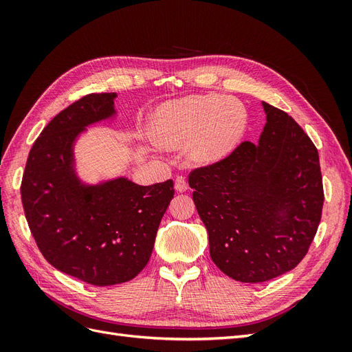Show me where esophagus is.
<instances>
[{"instance_id": "obj_1", "label": "esophagus", "mask_w": 352, "mask_h": 352, "mask_svg": "<svg viewBox=\"0 0 352 352\" xmlns=\"http://www.w3.org/2000/svg\"><path fill=\"white\" fill-rule=\"evenodd\" d=\"M175 189L177 190V192H185V190L188 189V182L184 176H177L176 180H175Z\"/></svg>"}]
</instances>
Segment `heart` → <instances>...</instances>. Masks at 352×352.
Wrapping results in <instances>:
<instances>
[{
    "mask_svg": "<svg viewBox=\"0 0 352 352\" xmlns=\"http://www.w3.org/2000/svg\"><path fill=\"white\" fill-rule=\"evenodd\" d=\"M248 122V110L236 98L220 94L189 95L158 109L153 138L163 148H176L186 142L189 162L208 166L235 151Z\"/></svg>",
    "mask_w": 352,
    "mask_h": 352,
    "instance_id": "1",
    "label": "heart"
}]
</instances>
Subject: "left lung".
<instances>
[{"label":"left lung","mask_w":352,"mask_h":352,"mask_svg":"<svg viewBox=\"0 0 352 352\" xmlns=\"http://www.w3.org/2000/svg\"><path fill=\"white\" fill-rule=\"evenodd\" d=\"M258 144L189 175L210 255L229 278L260 283L296 267L322 219L318 153L291 116L261 101Z\"/></svg>","instance_id":"8db88e82"}]
</instances>
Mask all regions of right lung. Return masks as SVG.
<instances>
[{
    "label": "right lung",
    "instance_id": "obj_1",
    "mask_svg": "<svg viewBox=\"0 0 352 352\" xmlns=\"http://www.w3.org/2000/svg\"><path fill=\"white\" fill-rule=\"evenodd\" d=\"M116 92L91 94L58 113L29 153L22 180L28 225L57 270L95 286L133 279L150 260L173 182L127 176L85 180L74 148L88 127L117 119Z\"/></svg>",
    "mask_w": 352,
    "mask_h": 352
}]
</instances>
